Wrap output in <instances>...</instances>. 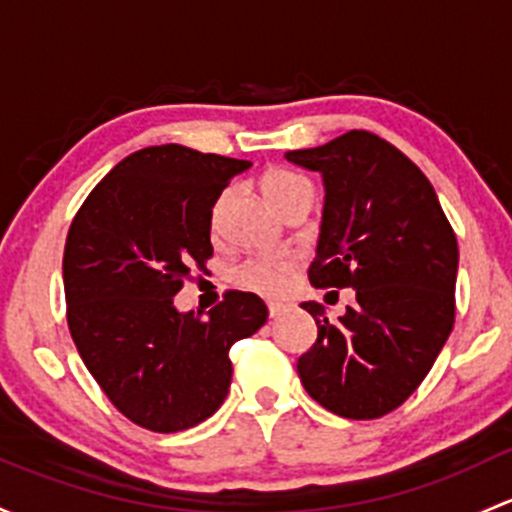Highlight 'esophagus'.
<instances>
[{
	"mask_svg": "<svg viewBox=\"0 0 512 512\" xmlns=\"http://www.w3.org/2000/svg\"><path fill=\"white\" fill-rule=\"evenodd\" d=\"M267 309H270V316H282L284 311L289 309V304H282V301H267Z\"/></svg>",
	"mask_w": 512,
	"mask_h": 512,
	"instance_id": "1",
	"label": "esophagus"
}]
</instances>
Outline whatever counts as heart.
I'll use <instances>...</instances> for the list:
<instances>
[{
    "label": "heart",
    "mask_w": 512,
    "mask_h": 512,
    "mask_svg": "<svg viewBox=\"0 0 512 512\" xmlns=\"http://www.w3.org/2000/svg\"><path fill=\"white\" fill-rule=\"evenodd\" d=\"M262 193L270 201L274 211L282 213L284 208L292 201H297L301 196H314L311 184L301 174L287 169H274L270 174L262 176ZM225 198H218V203L213 206V225L218 220L220 208H223ZM294 262L284 255H255L247 257L245 262H240L235 267L233 277L235 282L242 287L252 289V292L260 294H282L287 289L289 277H292Z\"/></svg>",
    "instance_id": "b5f03b06"
}]
</instances>
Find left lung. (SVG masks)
Instances as JSON below:
<instances>
[{"mask_svg":"<svg viewBox=\"0 0 512 512\" xmlns=\"http://www.w3.org/2000/svg\"><path fill=\"white\" fill-rule=\"evenodd\" d=\"M284 157L324 176L309 282L355 289L338 324L301 304L319 328L297 363L301 385L338 417L378 419L417 390L454 328V228L419 166L378 134L351 129Z\"/></svg>","mask_w":512,"mask_h":512,"instance_id":"1","label":"left lung"}]
</instances>
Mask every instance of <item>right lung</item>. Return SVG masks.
Masks as SVG:
<instances>
[{
    "instance_id": "right-lung-1",
    "label": "right lung",
    "mask_w": 512,
    "mask_h": 512,
    "mask_svg": "<svg viewBox=\"0 0 512 512\" xmlns=\"http://www.w3.org/2000/svg\"><path fill=\"white\" fill-rule=\"evenodd\" d=\"M250 161L181 144L122 159L75 213L63 252L68 328L85 368L129 422L171 434L223 405L230 346L260 331L267 306L225 292L201 314L174 297L211 260L215 201Z\"/></svg>"
}]
</instances>
